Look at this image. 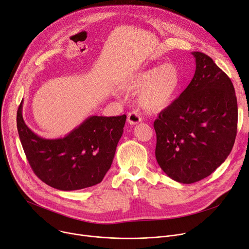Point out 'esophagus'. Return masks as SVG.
I'll return each instance as SVG.
<instances>
[{
  "instance_id": "34e87169",
  "label": "esophagus",
  "mask_w": 249,
  "mask_h": 249,
  "mask_svg": "<svg viewBox=\"0 0 249 249\" xmlns=\"http://www.w3.org/2000/svg\"><path fill=\"white\" fill-rule=\"evenodd\" d=\"M127 122L129 123V124H136L142 122V118L140 117L137 110H132L127 113Z\"/></svg>"
}]
</instances>
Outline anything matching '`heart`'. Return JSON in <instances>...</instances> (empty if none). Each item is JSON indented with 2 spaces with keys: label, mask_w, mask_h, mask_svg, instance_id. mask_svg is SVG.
Here are the masks:
<instances>
[{
  "label": "heart",
  "mask_w": 249,
  "mask_h": 249,
  "mask_svg": "<svg viewBox=\"0 0 249 249\" xmlns=\"http://www.w3.org/2000/svg\"><path fill=\"white\" fill-rule=\"evenodd\" d=\"M181 86V74L174 64H163L133 75L124 85L128 91H138L142 107L160 111L169 107L177 98Z\"/></svg>",
  "instance_id": "b5f03b06"
}]
</instances>
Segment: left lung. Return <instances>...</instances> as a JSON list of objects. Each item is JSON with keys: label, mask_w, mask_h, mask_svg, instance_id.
Here are the masks:
<instances>
[{"label": "left lung", "mask_w": 249, "mask_h": 249, "mask_svg": "<svg viewBox=\"0 0 249 249\" xmlns=\"http://www.w3.org/2000/svg\"><path fill=\"white\" fill-rule=\"evenodd\" d=\"M193 54V80L154 124L158 163L170 178L187 184L210 176L226 160L238 118L231 79L207 54Z\"/></svg>", "instance_id": "left-lung-1"}]
</instances>
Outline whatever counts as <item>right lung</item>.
Masks as SVG:
<instances>
[{"instance_id":"right-lung-1","label":"right lung","mask_w":249,"mask_h":249,"mask_svg":"<svg viewBox=\"0 0 249 249\" xmlns=\"http://www.w3.org/2000/svg\"><path fill=\"white\" fill-rule=\"evenodd\" d=\"M23 101L17 127L27 160L42 181L60 190H78L100 183L109 169L124 132L126 116H92L63 139L46 140L25 124Z\"/></svg>"}]
</instances>
